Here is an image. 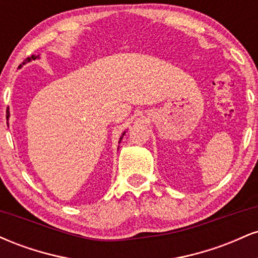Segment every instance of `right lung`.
Wrapping results in <instances>:
<instances>
[{"instance_id": "add662e5", "label": "right lung", "mask_w": 258, "mask_h": 258, "mask_svg": "<svg viewBox=\"0 0 258 258\" xmlns=\"http://www.w3.org/2000/svg\"><path fill=\"white\" fill-rule=\"evenodd\" d=\"M36 58H38V55H34V54H32V55H31V57H28V58H26V59H25V60H24V61H23V63H22V64H20V65H19V68H20V67H22V65H23V64H25V63H29V61H31V60H35V59H36ZM8 117H10V111H8V109H7V119H8ZM123 135H125V132H123V133H122V136H121L120 141H121V139H122V137H123Z\"/></svg>"}]
</instances>
